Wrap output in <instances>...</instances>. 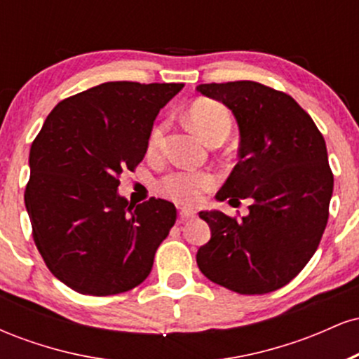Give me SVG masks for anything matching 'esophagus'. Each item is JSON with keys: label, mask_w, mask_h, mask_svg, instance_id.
<instances>
[{"label": "esophagus", "mask_w": 359, "mask_h": 359, "mask_svg": "<svg viewBox=\"0 0 359 359\" xmlns=\"http://www.w3.org/2000/svg\"><path fill=\"white\" fill-rule=\"evenodd\" d=\"M192 217H196V211L192 208H180V219L187 221L192 219Z\"/></svg>", "instance_id": "34e87169"}]
</instances>
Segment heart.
<instances>
[{"instance_id": "b5f03b06", "label": "heart", "mask_w": 359, "mask_h": 359, "mask_svg": "<svg viewBox=\"0 0 359 359\" xmlns=\"http://www.w3.org/2000/svg\"><path fill=\"white\" fill-rule=\"evenodd\" d=\"M189 119L205 142H211L216 137L228 138L229 131H231V114L226 106H222L217 101H196L189 109ZM167 128V121H160L150 130L147 140L148 156L160 155L163 143H165ZM216 182L217 177L209 170L179 168V170L170 172L160 180V191L175 203L196 204L204 192L211 191Z\"/></svg>"}]
</instances>
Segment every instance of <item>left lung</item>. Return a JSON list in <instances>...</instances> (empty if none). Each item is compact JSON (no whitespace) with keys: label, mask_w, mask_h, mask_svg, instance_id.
I'll use <instances>...</instances> for the list:
<instances>
[{"label":"left lung","mask_w":359,"mask_h":359,"mask_svg":"<svg viewBox=\"0 0 359 359\" xmlns=\"http://www.w3.org/2000/svg\"><path fill=\"white\" fill-rule=\"evenodd\" d=\"M197 90L233 111L240 162L217 201L250 199L248 216L201 211L211 240L196 259L211 282L243 295L287 285L316 253L332 196L324 137L297 101L253 81L201 84Z\"/></svg>","instance_id":"obj_1"}]
</instances>
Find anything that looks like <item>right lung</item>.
I'll use <instances>...</instances> for the list:
<instances>
[{"instance_id": "1", "label": "right lung", "mask_w": 359, "mask_h": 359, "mask_svg": "<svg viewBox=\"0 0 359 359\" xmlns=\"http://www.w3.org/2000/svg\"><path fill=\"white\" fill-rule=\"evenodd\" d=\"M184 88L116 81L60 101L30 148L25 205L45 265L84 295L121 294L150 275L175 205L128 203L119 175L147 154L158 111Z\"/></svg>"}]
</instances>
